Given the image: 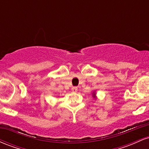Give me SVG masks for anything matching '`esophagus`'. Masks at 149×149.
Here are the masks:
<instances>
[{
    "instance_id": "34e87169",
    "label": "esophagus",
    "mask_w": 149,
    "mask_h": 149,
    "mask_svg": "<svg viewBox=\"0 0 149 149\" xmlns=\"http://www.w3.org/2000/svg\"><path fill=\"white\" fill-rule=\"evenodd\" d=\"M71 90H72L73 92H76L78 91V88H77V87H73Z\"/></svg>"
}]
</instances>
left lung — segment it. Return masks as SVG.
<instances>
[{"instance_id":"8db88e82","label":"left lung","mask_w":149,"mask_h":149,"mask_svg":"<svg viewBox=\"0 0 149 149\" xmlns=\"http://www.w3.org/2000/svg\"><path fill=\"white\" fill-rule=\"evenodd\" d=\"M92 97H93V98H95V100H97V96H96V92H95V91H93L92 92Z\"/></svg>"}]
</instances>
